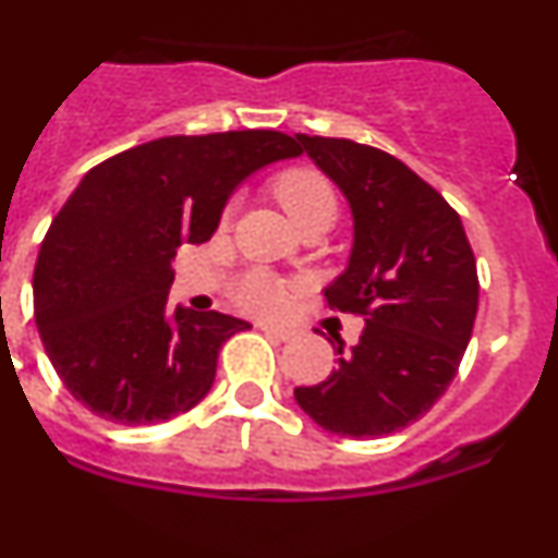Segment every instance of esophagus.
<instances>
[{"instance_id": "1", "label": "esophagus", "mask_w": 558, "mask_h": 558, "mask_svg": "<svg viewBox=\"0 0 558 558\" xmlns=\"http://www.w3.org/2000/svg\"><path fill=\"white\" fill-rule=\"evenodd\" d=\"M262 332L269 335V338H278V340H291L294 338V332L286 327H272V324H262Z\"/></svg>"}]
</instances>
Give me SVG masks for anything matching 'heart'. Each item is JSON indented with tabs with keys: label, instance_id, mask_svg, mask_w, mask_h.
<instances>
[{
	"label": "heart",
	"instance_id": "heart-1",
	"mask_svg": "<svg viewBox=\"0 0 558 558\" xmlns=\"http://www.w3.org/2000/svg\"><path fill=\"white\" fill-rule=\"evenodd\" d=\"M272 193L291 218L296 229H307V226H332L338 218V198H335L332 185L327 177L307 166H296V169H286L283 174L275 177ZM234 300L240 302L245 311L258 313V316H272V313L283 311L289 302V289L272 278V275L253 269V272L242 275L234 286Z\"/></svg>",
	"mask_w": 558,
	"mask_h": 558
}]
</instances>
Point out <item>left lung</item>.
I'll list each match as a JSON object with an SVG mask.
<instances>
[{"label": "left lung", "mask_w": 558, "mask_h": 558, "mask_svg": "<svg viewBox=\"0 0 558 558\" xmlns=\"http://www.w3.org/2000/svg\"><path fill=\"white\" fill-rule=\"evenodd\" d=\"M296 142L354 215L349 267L324 296L365 329L349 354L338 345L327 381L294 398L329 434L378 439L420 420L456 378L477 316V262L456 209L398 158L349 138Z\"/></svg>", "instance_id": "left-lung-1"}]
</instances>
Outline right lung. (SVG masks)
<instances>
[{"instance_id": "1", "label": "right lung", "mask_w": 558, "mask_h": 558, "mask_svg": "<svg viewBox=\"0 0 558 558\" xmlns=\"http://www.w3.org/2000/svg\"><path fill=\"white\" fill-rule=\"evenodd\" d=\"M296 155L278 130H229L166 135L86 171L51 220L32 291L48 360L92 414L155 425L209 392L220 345L251 324L171 313V262L215 234L245 177Z\"/></svg>"}]
</instances>
